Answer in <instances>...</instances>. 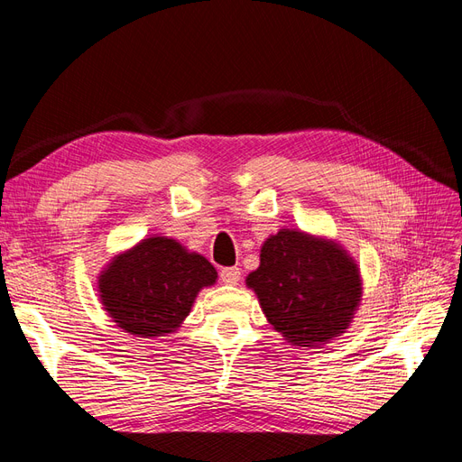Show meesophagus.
Masks as SVG:
<instances>
[{"instance_id": "obj_1", "label": "esophagus", "mask_w": 462, "mask_h": 462, "mask_svg": "<svg viewBox=\"0 0 462 462\" xmlns=\"http://www.w3.org/2000/svg\"><path fill=\"white\" fill-rule=\"evenodd\" d=\"M219 277L226 285H236L241 279V270L239 268H223L219 272Z\"/></svg>"}]
</instances>
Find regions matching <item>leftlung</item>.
I'll return each mask as SVG.
<instances>
[{"label":"left lung","mask_w":462,"mask_h":462,"mask_svg":"<svg viewBox=\"0 0 462 462\" xmlns=\"http://www.w3.org/2000/svg\"><path fill=\"white\" fill-rule=\"evenodd\" d=\"M246 287L287 343L310 348L341 337L362 300L355 258L337 241L299 229H279L263 241Z\"/></svg>","instance_id":"obj_1"}]
</instances>
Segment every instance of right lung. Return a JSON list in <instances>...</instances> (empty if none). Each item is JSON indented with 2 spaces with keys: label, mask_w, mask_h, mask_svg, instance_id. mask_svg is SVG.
I'll use <instances>...</instances> for the list:
<instances>
[{
  "label": "right lung",
  "mask_w": 462,
  "mask_h": 462,
  "mask_svg": "<svg viewBox=\"0 0 462 462\" xmlns=\"http://www.w3.org/2000/svg\"><path fill=\"white\" fill-rule=\"evenodd\" d=\"M216 282L217 272L202 254L153 235L111 258L97 277V292L117 328L156 339L177 331L199 292Z\"/></svg>",
  "instance_id": "add662e5"
}]
</instances>
